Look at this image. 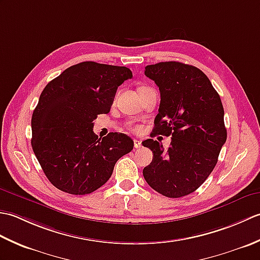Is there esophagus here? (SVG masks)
<instances>
[{
  "instance_id": "esophagus-1",
  "label": "esophagus",
  "mask_w": 260,
  "mask_h": 260,
  "mask_svg": "<svg viewBox=\"0 0 260 260\" xmlns=\"http://www.w3.org/2000/svg\"><path fill=\"white\" fill-rule=\"evenodd\" d=\"M142 146V142L140 140H134V147L135 148H140Z\"/></svg>"
}]
</instances>
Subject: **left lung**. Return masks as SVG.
Segmentation results:
<instances>
[{
    "label": "left lung",
    "mask_w": 260,
    "mask_h": 260,
    "mask_svg": "<svg viewBox=\"0 0 260 260\" xmlns=\"http://www.w3.org/2000/svg\"><path fill=\"white\" fill-rule=\"evenodd\" d=\"M145 76L161 92L153 134L172 136V141L168 150L152 139L142 143L153 152L143 175L152 189L165 197L187 196L212 172L227 140L221 99L208 77L190 64H150Z\"/></svg>",
    "instance_id": "1"
}]
</instances>
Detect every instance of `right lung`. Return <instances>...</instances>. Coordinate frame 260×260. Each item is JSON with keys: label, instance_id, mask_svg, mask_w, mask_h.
<instances>
[{"label": "right lung", "instance_id": "obj_1", "mask_svg": "<svg viewBox=\"0 0 260 260\" xmlns=\"http://www.w3.org/2000/svg\"><path fill=\"white\" fill-rule=\"evenodd\" d=\"M133 77L126 67L85 61L71 66L42 90L31 119V145L48 180L70 194H88L113 174L133 150L123 133L101 137L93 120L109 113L115 93Z\"/></svg>", "mask_w": 260, "mask_h": 260}]
</instances>
